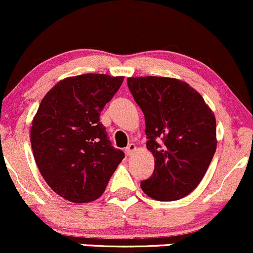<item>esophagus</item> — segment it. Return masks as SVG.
<instances>
[{"mask_svg": "<svg viewBox=\"0 0 253 253\" xmlns=\"http://www.w3.org/2000/svg\"><path fill=\"white\" fill-rule=\"evenodd\" d=\"M136 150V146L134 143H130L129 146L126 148V155H132V153H134Z\"/></svg>", "mask_w": 253, "mask_h": 253, "instance_id": "obj_1", "label": "esophagus"}]
</instances>
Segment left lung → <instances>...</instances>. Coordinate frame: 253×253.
I'll use <instances>...</instances> for the list:
<instances>
[{"label": "left lung", "instance_id": "left-lung-1", "mask_svg": "<svg viewBox=\"0 0 253 253\" xmlns=\"http://www.w3.org/2000/svg\"><path fill=\"white\" fill-rule=\"evenodd\" d=\"M127 86L146 119L147 149L154 173L141 189L161 202L191 194L216 150V119L202 95L173 78H127Z\"/></svg>", "mask_w": 253, "mask_h": 253}]
</instances>
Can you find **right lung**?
Returning <instances> with one entry per match:
<instances>
[{
  "instance_id": "right-lung-1",
  "label": "right lung",
  "mask_w": 253,
  "mask_h": 253,
  "mask_svg": "<svg viewBox=\"0 0 253 253\" xmlns=\"http://www.w3.org/2000/svg\"><path fill=\"white\" fill-rule=\"evenodd\" d=\"M124 76L84 74L61 80L42 98L31 144L42 178L56 194L88 203L104 194L124 153L113 148L100 112Z\"/></svg>"
}]
</instances>
